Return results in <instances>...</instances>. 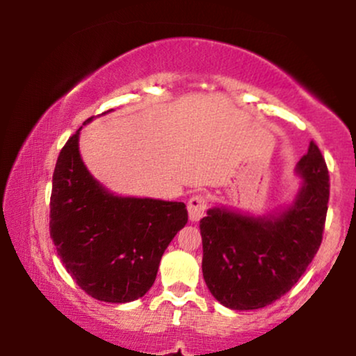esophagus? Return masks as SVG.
Returning <instances> with one entry per match:
<instances>
[{
	"label": "esophagus",
	"instance_id": "obj_1",
	"mask_svg": "<svg viewBox=\"0 0 356 356\" xmlns=\"http://www.w3.org/2000/svg\"><path fill=\"white\" fill-rule=\"evenodd\" d=\"M207 207V197L202 194L192 195L187 202V211H189V219L192 222H197L199 219H202L204 212H206Z\"/></svg>",
	"mask_w": 356,
	"mask_h": 356
}]
</instances>
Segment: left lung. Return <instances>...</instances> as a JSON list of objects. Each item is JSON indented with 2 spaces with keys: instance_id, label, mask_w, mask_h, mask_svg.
Returning <instances> with one entry per match:
<instances>
[{
  "instance_id": "1",
  "label": "left lung",
  "mask_w": 356,
  "mask_h": 356,
  "mask_svg": "<svg viewBox=\"0 0 356 356\" xmlns=\"http://www.w3.org/2000/svg\"><path fill=\"white\" fill-rule=\"evenodd\" d=\"M305 182L280 216L249 218L212 207L201 219L202 275L212 296L231 309H259L305 275L321 246L330 175L314 142L296 165Z\"/></svg>"
}]
</instances>
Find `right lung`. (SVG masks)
Masks as SVG:
<instances>
[{
  "label": "right lung",
  "mask_w": 356,
  "mask_h": 356,
  "mask_svg": "<svg viewBox=\"0 0 356 356\" xmlns=\"http://www.w3.org/2000/svg\"><path fill=\"white\" fill-rule=\"evenodd\" d=\"M79 136L80 129L53 172L50 236L65 269L88 296L129 303L152 288L162 254L187 222L186 204L110 194L81 161Z\"/></svg>",
  "instance_id": "right-lung-1"
}]
</instances>
